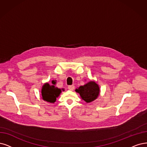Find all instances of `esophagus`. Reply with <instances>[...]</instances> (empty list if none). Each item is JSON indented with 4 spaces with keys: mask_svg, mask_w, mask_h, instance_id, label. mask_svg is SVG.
<instances>
[{
    "mask_svg": "<svg viewBox=\"0 0 147 147\" xmlns=\"http://www.w3.org/2000/svg\"><path fill=\"white\" fill-rule=\"evenodd\" d=\"M68 89L69 90L73 91L74 89V85H69V86H68Z\"/></svg>",
    "mask_w": 147,
    "mask_h": 147,
    "instance_id": "34e87169",
    "label": "esophagus"
}]
</instances>
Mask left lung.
Masks as SVG:
<instances>
[{
	"mask_svg": "<svg viewBox=\"0 0 147 147\" xmlns=\"http://www.w3.org/2000/svg\"><path fill=\"white\" fill-rule=\"evenodd\" d=\"M75 91L79 93L81 98L86 103L95 100L100 94V87L95 81L91 80L86 84L80 86Z\"/></svg>",
	"mask_w": 147,
	"mask_h": 147,
	"instance_id": "obj_1",
	"label": "left lung"
}]
</instances>
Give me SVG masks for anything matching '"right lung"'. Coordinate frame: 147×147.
<instances>
[{"label":"right lung","instance_id":"add662e5","mask_svg":"<svg viewBox=\"0 0 147 147\" xmlns=\"http://www.w3.org/2000/svg\"><path fill=\"white\" fill-rule=\"evenodd\" d=\"M51 83L52 85L49 84L47 82L45 83L42 87L41 93L42 98L43 100L53 104L56 102V98H57L62 93V90L64 91V89H60L56 87V80H52Z\"/></svg>","mask_w":147,"mask_h":147}]
</instances>
